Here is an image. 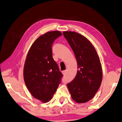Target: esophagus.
<instances>
[{
	"instance_id": "obj_1",
	"label": "esophagus",
	"mask_w": 122,
	"mask_h": 122,
	"mask_svg": "<svg viewBox=\"0 0 122 122\" xmlns=\"http://www.w3.org/2000/svg\"><path fill=\"white\" fill-rule=\"evenodd\" d=\"M62 73L63 74V75L65 76L66 74V70H64V71H62Z\"/></svg>"
}]
</instances>
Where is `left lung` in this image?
<instances>
[{
    "mask_svg": "<svg viewBox=\"0 0 122 122\" xmlns=\"http://www.w3.org/2000/svg\"><path fill=\"white\" fill-rule=\"evenodd\" d=\"M63 35L74 53L78 69L67 86L73 100L85 103L94 97L102 82L100 60L94 47L82 35L71 31L64 32Z\"/></svg>",
    "mask_w": 122,
    "mask_h": 122,
    "instance_id": "left-lung-1",
    "label": "left lung"
}]
</instances>
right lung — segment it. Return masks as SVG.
<instances>
[{"label": "right lung", "instance_id": "right-lung-1", "mask_svg": "<svg viewBox=\"0 0 122 122\" xmlns=\"http://www.w3.org/2000/svg\"><path fill=\"white\" fill-rule=\"evenodd\" d=\"M60 31L48 32L37 38L28 53L24 80L32 96L45 103L52 99L61 83L62 74L52 57V46Z\"/></svg>", "mask_w": 122, "mask_h": 122}]
</instances>
